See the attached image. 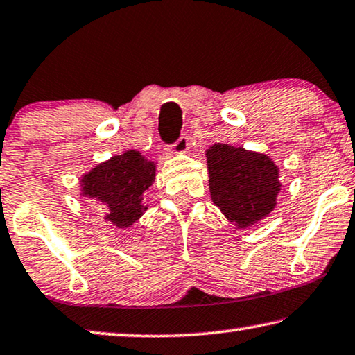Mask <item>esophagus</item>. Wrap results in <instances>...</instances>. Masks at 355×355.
<instances>
[{"instance_id":"1","label":"esophagus","mask_w":355,"mask_h":355,"mask_svg":"<svg viewBox=\"0 0 355 355\" xmlns=\"http://www.w3.org/2000/svg\"><path fill=\"white\" fill-rule=\"evenodd\" d=\"M188 145H189L188 136H187V134H182V136L177 139V142L173 144V147H172L173 153H187V150L189 148Z\"/></svg>"}]
</instances>
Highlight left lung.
I'll return each mask as SVG.
<instances>
[{
    "label": "left lung",
    "instance_id": "obj_1",
    "mask_svg": "<svg viewBox=\"0 0 355 355\" xmlns=\"http://www.w3.org/2000/svg\"><path fill=\"white\" fill-rule=\"evenodd\" d=\"M207 164L213 202L239 227L259 221L277 205L278 167L268 156L215 144L207 150Z\"/></svg>",
    "mask_w": 355,
    "mask_h": 355
}]
</instances>
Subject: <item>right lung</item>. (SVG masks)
Listing matches in <instances>:
<instances>
[{"instance_id": "right-lung-1", "label": "right lung", "mask_w": 355, "mask_h": 355, "mask_svg": "<svg viewBox=\"0 0 355 355\" xmlns=\"http://www.w3.org/2000/svg\"><path fill=\"white\" fill-rule=\"evenodd\" d=\"M155 164L139 151L114 156L82 178L83 194L96 198L109 208L105 219L128 227L147 210L144 193L155 182Z\"/></svg>"}]
</instances>
